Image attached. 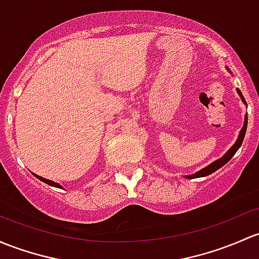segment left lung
<instances>
[{
    "label": "left lung",
    "mask_w": 259,
    "mask_h": 259,
    "mask_svg": "<svg viewBox=\"0 0 259 259\" xmlns=\"http://www.w3.org/2000/svg\"><path fill=\"white\" fill-rule=\"evenodd\" d=\"M237 93H238L239 97H241L242 102H243L244 104H247L246 100H244L243 95H242L241 91H239V89H237ZM247 119H248V118H247V114H246V116H244V124H243V127H242L241 132H239V135H238L237 141H236L235 145H233L232 148L230 149V150H228L227 152H226L225 155H223V156L221 157V159L216 160V161H213V162H212V164H209L208 166H206V167L201 168V170H200V171H197V172H195L194 175H189V176H186V178H189V179H195V178H203V176H208V175H211L212 172H214V171L219 170V168H221L223 165L227 164V162L230 161L231 159H232L233 155L236 154V151H237L238 149L241 148L242 141H243L244 135H246V130H247V121H248V120H247Z\"/></svg>",
    "instance_id": "8db88e82"
}]
</instances>
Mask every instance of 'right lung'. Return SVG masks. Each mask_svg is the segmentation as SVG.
Instances as JSON below:
<instances>
[{
  "instance_id": "add662e5",
  "label": "right lung",
  "mask_w": 259,
  "mask_h": 259,
  "mask_svg": "<svg viewBox=\"0 0 259 259\" xmlns=\"http://www.w3.org/2000/svg\"><path fill=\"white\" fill-rule=\"evenodd\" d=\"M34 176H36V178L38 179V180H40V181H43L45 182V184H47V185H50V186H53V187H62L61 185L59 184H57V182H54V181H51V180H47V179H45V178H40V176H38V175H36V174H33Z\"/></svg>"
}]
</instances>
